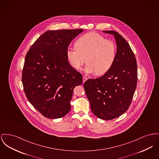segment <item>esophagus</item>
<instances>
[{"mask_svg": "<svg viewBox=\"0 0 159 159\" xmlns=\"http://www.w3.org/2000/svg\"><path fill=\"white\" fill-rule=\"evenodd\" d=\"M87 79H88L87 77H86L85 76H83V82H84H84H85Z\"/></svg>", "mask_w": 159, "mask_h": 159, "instance_id": "esophagus-1", "label": "esophagus"}]
</instances>
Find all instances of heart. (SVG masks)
Returning a JSON list of instances; mask_svg holds the SVG:
<instances>
[{"instance_id":"1","label":"heart","mask_w":159,"mask_h":159,"mask_svg":"<svg viewBox=\"0 0 159 159\" xmlns=\"http://www.w3.org/2000/svg\"><path fill=\"white\" fill-rule=\"evenodd\" d=\"M76 46L68 47L67 59L74 68L79 70L88 62L84 68L86 73H106L112 66L116 54L115 43L96 33H89L80 38Z\"/></svg>"}]
</instances>
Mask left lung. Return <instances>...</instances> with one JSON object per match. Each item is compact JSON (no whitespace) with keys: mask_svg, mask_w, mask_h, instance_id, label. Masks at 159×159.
Returning a JSON list of instances; mask_svg holds the SVG:
<instances>
[{"mask_svg":"<svg viewBox=\"0 0 159 159\" xmlns=\"http://www.w3.org/2000/svg\"><path fill=\"white\" fill-rule=\"evenodd\" d=\"M103 32L113 35L116 40L115 61L103 76L87 80L84 89L93 114L102 120H111L128 110L136 88L138 68L127 41L116 31Z\"/></svg>","mask_w":159,"mask_h":159,"instance_id":"left-lung-1","label":"left lung"}]
</instances>
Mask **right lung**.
Segmentation results:
<instances>
[{"label": "right lung", "mask_w": 159, "mask_h": 159, "mask_svg": "<svg viewBox=\"0 0 159 159\" xmlns=\"http://www.w3.org/2000/svg\"><path fill=\"white\" fill-rule=\"evenodd\" d=\"M83 29L48 30L29 50L22 83L29 102L43 116L62 118L70 112L73 89L82 84V75L70 65L66 50Z\"/></svg>", "instance_id": "add662e5"}]
</instances>
